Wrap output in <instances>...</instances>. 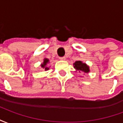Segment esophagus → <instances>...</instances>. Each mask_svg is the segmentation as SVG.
I'll return each mask as SVG.
<instances>
[{
    "label": "esophagus",
    "mask_w": 123,
    "mask_h": 123,
    "mask_svg": "<svg viewBox=\"0 0 123 123\" xmlns=\"http://www.w3.org/2000/svg\"><path fill=\"white\" fill-rule=\"evenodd\" d=\"M59 59L62 60V61H64L66 59V57L65 56H61V57H59Z\"/></svg>",
    "instance_id": "34e87169"
}]
</instances>
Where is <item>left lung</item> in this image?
I'll list each match as a JSON object with an SVG mask.
<instances>
[{"label":"left lung","mask_w":123,"mask_h":123,"mask_svg":"<svg viewBox=\"0 0 123 123\" xmlns=\"http://www.w3.org/2000/svg\"><path fill=\"white\" fill-rule=\"evenodd\" d=\"M74 65V67L77 70H79V72L82 71V72L88 73L90 71L89 67H88V65H86V64H85V63H83L82 61H76Z\"/></svg>","instance_id":"8db88e82"}]
</instances>
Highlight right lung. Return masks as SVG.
Listing matches in <instances>:
<instances>
[{
  "instance_id": "1",
  "label": "right lung",
  "mask_w": 123,
  "mask_h": 123,
  "mask_svg": "<svg viewBox=\"0 0 123 123\" xmlns=\"http://www.w3.org/2000/svg\"><path fill=\"white\" fill-rule=\"evenodd\" d=\"M48 62H49V59H44V62H43V64H41V67H42L43 68H44V69L45 70H49L48 67H46L47 63H48Z\"/></svg>"
}]
</instances>
